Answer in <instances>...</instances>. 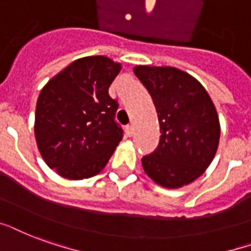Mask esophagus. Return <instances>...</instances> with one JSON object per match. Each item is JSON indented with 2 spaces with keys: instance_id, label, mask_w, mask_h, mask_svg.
I'll list each match as a JSON object with an SVG mask.
<instances>
[{
  "instance_id": "34e87169",
  "label": "esophagus",
  "mask_w": 251,
  "mask_h": 251,
  "mask_svg": "<svg viewBox=\"0 0 251 251\" xmlns=\"http://www.w3.org/2000/svg\"><path fill=\"white\" fill-rule=\"evenodd\" d=\"M126 132H127L128 136H133V133H135V128H133L132 124H128L127 127H126Z\"/></svg>"
}]
</instances>
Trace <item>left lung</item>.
Returning a JSON list of instances; mask_svg holds the SVG:
<instances>
[{
	"mask_svg": "<svg viewBox=\"0 0 251 251\" xmlns=\"http://www.w3.org/2000/svg\"><path fill=\"white\" fill-rule=\"evenodd\" d=\"M135 74L148 90L160 123L157 148L141 159L159 185L176 189L208 168L220 141L216 107L193 76L175 67L137 66Z\"/></svg>",
	"mask_w": 251,
	"mask_h": 251,
	"instance_id": "left-lung-1",
	"label": "left lung"
}]
</instances>
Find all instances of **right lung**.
<instances>
[{
    "instance_id": "add662e5",
    "label": "right lung",
    "mask_w": 251,
    "mask_h": 251,
    "mask_svg": "<svg viewBox=\"0 0 251 251\" xmlns=\"http://www.w3.org/2000/svg\"><path fill=\"white\" fill-rule=\"evenodd\" d=\"M120 69L107 56H86L42 88L34 132L43 160L61 176H95L122 140L123 129L115 120L118 100L108 94Z\"/></svg>"
}]
</instances>
